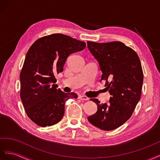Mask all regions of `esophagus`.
I'll list each match as a JSON object with an SVG mask.
<instances>
[{
  "mask_svg": "<svg viewBox=\"0 0 160 160\" xmlns=\"http://www.w3.org/2000/svg\"><path fill=\"white\" fill-rule=\"evenodd\" d=\"M79 99L82 100H89V98L86 97V96H84V95H80L78 97Z\"/></svg>",
  "mask_w": 160,
  "mask_h": 160,
  "instance_id": "34e87169",
  "label": "esophagus"
}]
</instances>
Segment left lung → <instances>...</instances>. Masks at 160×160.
I'll list each match as a JSON object with an SVG mask.
<instances>
[{
  "instance_id": "1",
  "label": "left lung",
  "mask_w": 160,
  "mask_h": 160,
  "mask_svg": "<svg viewBox=\"0 0 160 160\" xmlns=\"http://www.w3.org/2000/svg\"><path fill=\"white\" fill-rule=\"evenodd\" d=\"M88 48L98 62L111 97L108 104L90 98L98 110L88 117L94 126L104 131L118 128L131 117L140 100L143 74L139 58L134 50L120 42H87Z\"/></svg>"
}]
</instances>
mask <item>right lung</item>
Wrapping results in <instances>:
<instances>
[{"mask_svg": "<svg viewBox=\"0 0 160 160\" xmlns=\"http://www.w3.org/2000/svg\"><path fill=\"white\" fill-rule=\"evenodd\" d=\"M86 48V43L61 33L36 40L27 53L20 74V97L27 116L40 127L51 126L64 114L65 102L74 92L57 89L55 75L63 71L68 57Z\"/></svg>", "mask_w": 160, "mask_h": 160, "instance_id": "1", "label": "right lung"}]
</instances>
